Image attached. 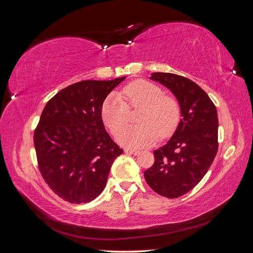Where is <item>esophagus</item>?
<instances>
[{"mask_svg":"<svg viewBox=\"0 0 253 253\" xmlns=\"http://www.w3.org/2000/svg\"><path fill=\"white\" fill-rule=\"evenodd\" d=\"M125 152L126 153V154H132V155H137L139 153V151L137 150H131V149H126Z\"/></svg>","mask_w":253,"mask_h":253,"instance_id":"esophagus-1","label":"esophagus"}]
</instances>
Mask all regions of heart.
Listing matches in <instances>:
<instances>
[{"instance_id": "obj_1", "label": "heart", "mask_w": 253, "mask_h": 253, "mask_svg": "<svg viewBox=\"0 0 253 253\" xmlns=\"http://www.w3.org/2000/svg\"><path fill=\"white\" fill-rule=\"evenodd\" d=\"M122 95L112 93L101 105V118L104 125L115 134L127 121L128 108L141 107L137 122L139 126L127 127L116 135V140L126 148L139 149L149 147L162 137L171 135L179 122V105L175 99L164 96L155 84L137 80L125 87Z\"/></svg>"}]
</instances>
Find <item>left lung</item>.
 <instances>
[{
  "mask_svg": "<svg viewBox=\"0 0 253 253\" xmlns=\"http://www.w3.org/2000/svg\"><path fill=\"white\" fill-rule=\"evenodd\" d=\"M151 80L171 90L181 119L165 145L154 151L155 162L144 178L156 193L176 198L192 190L208 172L217 153L215 105L195 82L171 73H153Z\"/></svg>",
  "mask_w": 253,
  "mask_h": 253,
  "instance_id": "obj_1",
  "label": "left lung"
}]
</instances>
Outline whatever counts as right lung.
<instances>
[{
    "label": "right lung",
    "instance_id": "right-lung-1",
    "mask_svg": "<svg viewBox=\"0 0 253 253\" xmlns=\"http://www.w3.org/2000/svg\"><path fill=\"white\" fill-rule=\"evenodd\" d=\"M126 78L74 83L45 105L34 136L38 164L47 185L64 201L95 200L114 160L124 153L105 131L101 105Z\"/></svg>",
    "mask_w": 253,
    "mask_h": 253
}]
</instances>
